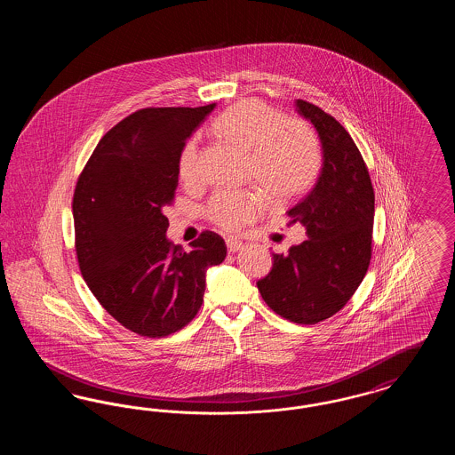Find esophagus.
I'll return each instance as SVG.
<instances>
[{
    "mask_svg": "<svg viewBox=\"0 0 455 455\" xmlns=\"http://www.w3.org/2000/svg\"><path fill=\"white\" fill-rule=\"evenodd\" d=\"M242 247H243V243L237 238H227V249L230 254H235Z\"/></svg>",
    "mask_w": 455,
    "mask_h": 455,
    "instance_id": "34e87169",
    "label": "esophagus"
}]
</instances>
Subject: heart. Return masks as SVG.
<instances>
[{
	"label": "heart",
	"instance_id": "b5f03b06",
	"mask_svg": "<svg viewBox=\"0 0 455 455\" xmlns=\"http://www.w3.org/2000/svg\"><path fill=\"white\" fill-rule=\"evenodd\" d=\"M218 134L249 155V177L273 201L300 195L315 177L321 148L315 132L297 119H286L278 108L247 100L223 112L215 123ZM179 175L193 184L201 177L197 140L191 138L179 155ZM258 191L220 189L208 203L206 215L220 228L237 232L264 212Z\"/></svg>",
	"mask_w": 455,
	"mask_h": 455
}]
</instances>
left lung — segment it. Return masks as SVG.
<instances>
[{"instance_id":"1","label":"left lung","mask_w":455,"mask_h":455,"mask_svg":"<svg viewBox=\"0 0 455 455\" xmlns=\"http://www.w3.org/2000/svg\"><path fill=\"white\" fill-rule=\"evenodd\" d=\"M297 112L317 131L323 167L286 212L302 223L307 240L273 254L271 273L258 282L260 297L295 324H317L339 312L367 275L371 258L375 195L355 141L323 108L297 100Z\"/></svg>"}]
</instances>
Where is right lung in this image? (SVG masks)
Segmentation results:
<instances>
[{
  "label": "right lung",
  "mask_w": 455,
  "mask_h": 455,
  "mask_svg": "<svg viewBox=\"0 0 455 455\" xmlns=\"http://www.w3.org/2000/svg\"><path fill=\"white\" fill-rule=\"evenodd\" d=\"M217 104L132 112L104 134L73 196L75 247L90 291L132 332L164 338L195 319L206 269L225 240L203 232L186 252L167 238L164 208L179 182V155Z\"/></svg>",
  "instance_id": "obj_1"
}]
</instances>
